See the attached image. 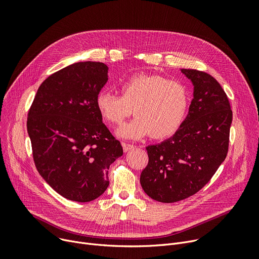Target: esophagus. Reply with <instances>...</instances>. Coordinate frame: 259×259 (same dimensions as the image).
<instances>
[{"label": "esophagus", "mask_w": 259, "mask_h": 259, "mask_svg": "<svg viewBox=\"0 0 259 259\" xmlns=\"http://www.w3.org/2000/svg\"><path fill=\"white\" fill-rule=\"evenodd\" d=\"M121 146H122V149H124L125 152H127V151H129V150H132V149L135 148V146L130 145V144H127V143H121Z\"/></svg>", "instance_id": "obj_1"}]
</instances>
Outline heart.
<instances>
[{
    "mask_svg": "<svg viewBox=\"0 0 259 259\" xmlns=\"http://www.w3.org/2000/svg\"><path fill=\"white\" fill-rule=\"evenodd\" d=\"M120 90L121 97L100 91L95 104L101 115L115 125L129 117L133 109L137 117L117 130L121 138L139 140L150 134L153 139H164L178 130L185 118L189 93L179 80L139 73L126 79Z\"/></svg>",
    "mask_w": 259,
    "mask_h": 259,
    "instance_id": "obj_1",
    "label": "heart"
}]
</instances>
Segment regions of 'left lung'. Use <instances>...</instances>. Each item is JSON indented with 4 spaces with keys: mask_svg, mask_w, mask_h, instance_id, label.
Listing matches in <instances>:
<instances>
[{
    "mask_svg": "<svg viewBox=\"0 0 259 259\" xmlns=\"http://www.w3.org/2000/svg\"><path fill=\"white\" fill-rule=\"evenodd\" d=\"M194 86L186 119L173 137L146 147L148 165L141 185L152 199L175 202L206 186L225 160L229 149L232 110L226 92L213 76L182 69Z\"/></svg>",
    "mask_w": 259,
    "mask_h": 259,
    "instance_id": "8db88e82",
    "label": "left lung"
}]
</instances>
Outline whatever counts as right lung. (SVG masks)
<instances>
[{
	"mask_svg": "<svg viewBox=\"0 0 259 259\" xmlns=\"http://www.w3.org/2000/svg\"><path fill=\"white\" fill-rule=\"evenodd\" d=\"M108 67L79 62L49 75L37 89L27 117L34 165L63 197L88 202L109 186L108 170L122 148L99 112L95 99Z\"/></svg>",
	"mask_w": 259,
	"mask_h": 259,
	"instance_id": "obj_1",
	"label": "right lung"
}]
</instances>
